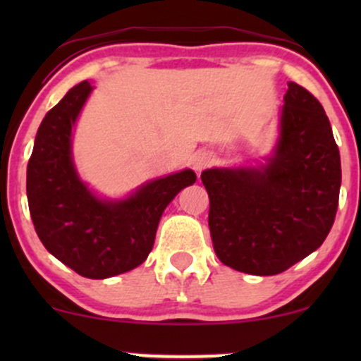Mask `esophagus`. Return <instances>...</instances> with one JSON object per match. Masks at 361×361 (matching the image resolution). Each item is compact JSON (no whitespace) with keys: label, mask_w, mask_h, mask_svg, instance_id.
I'll list each match as a JSON object with an SVG mask.
<instances>
[{"label":"esophagus","mask_w":361,"mask_h":361,"mask_svg":"<svg viewBox=\"0 0 361 361\" xmlns=\"http://www.w3.org/2000/svg\"><path fill=\"white\" fill-rule=\"evenodd\" d=\"M212 154H210L209 151H197L192 157V166L197 173L204 171L207 166H210V163H212Z\"/></svg>","instance_id":"34e87169"}]
</instances>
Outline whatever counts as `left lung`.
<instances>
[{
	"mask_svg": "<svg viewBox=\"0 0 361 361\" xmlns=\"http://www.w3.org/2000/svg\"><path fill=\"white\" fill-rule=\"evenodd\" d=\"M283 102L264 163L202 171L215 255L250 275H279L316 251L338 210L341 159L329 118L297 82Z\"/></svg>",
	"mask_w": 361,
	"mask_h": 361,
	"instance_id": "obj_1",
	"label": "left lung"
}]
</instances>
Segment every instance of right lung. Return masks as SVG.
Returning a JSON list of instances; mask_svg holds the SVG:
<instances>
[{"mask_svg":"<svg viewBox=\"0 0 361 361\" xmlns=\"http://www.w3.org/2000/svg\"><path fill=\"white\" fill-rule=\"evenodd\" d=\"M91 91V82H80L44 117L27 166V198L45 250L81 276L103 280L146 261L164 209L197 175L183 169L156 178L123 198L94 193L73 159V130Z\"/></svg>","mask_w":361,"mask_h":361,"instance_id":"1","label":"right lung"}]
</instances>
